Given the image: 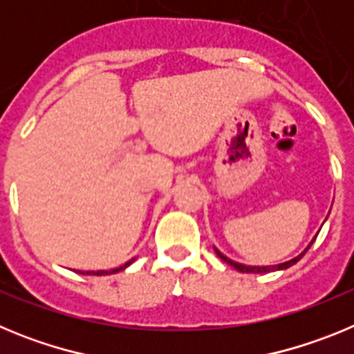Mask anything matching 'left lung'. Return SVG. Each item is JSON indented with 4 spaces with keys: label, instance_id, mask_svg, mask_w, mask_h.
Instances as JSON below:
<instances>
[{
    "label": "left lung",
    "instance_id": "1",
    "mask_svg": "<svg viewBox=\"0 0 354 354\" xmlns=\"http://www.w3.org/2000/svg\"><path fill=\"white\" fill-rule=\"evenodd\" d=\"M315 237H317V236H315ZM315 237H314V239L310 241V245L306 246V248L303 250L301 253H299L298 257H294V259H290V261H287V262H282V264H277V266H245V264H241V262L230 261V259H228V257H225L223 253H221L220 250H218V248H214V252H216V255H218V257L221 259V261H223V262H227V264H230V266H232V268H236V270H237V271H241V273H270V271L287 270V268H290V266H294V264H296V262H298L299 259H301L303 255H305V253H306V250L310 248V246H312V243H314V241H315Z\"/></svg>",
    "mask_w": 354,
    "mask_h": 354
}]
</instances>
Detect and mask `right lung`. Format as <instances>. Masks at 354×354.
Listing matches in <instances>:
<instances>
[{"instance_id": "add662e5", "label": "right lung", "mask_w": 354, "mask_h": 354, "mask_svg": "<svg viewBox=\"0 0 354 354\" xmlns=\"http://www.w3.org/2000/svg\"><path fill=\"white\" fill-rule=\"evenodd\" d=\"M134 262V259H131L129 262H126V264H122L120 268H115V270H111V271H86V273H83V271H80L81 274H97V277H101V274H113V273H118V271H122V270H126L127 266H131Z\"/></svg>"}]
</instances>
